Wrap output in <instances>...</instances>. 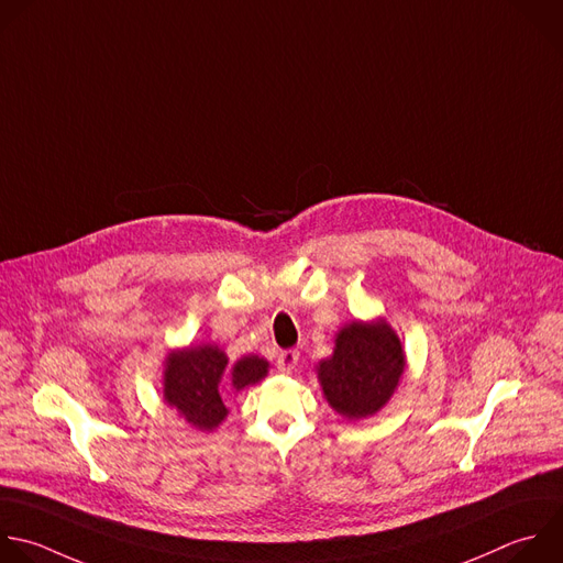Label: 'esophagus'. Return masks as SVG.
I'll use <instances>...</instances> for the list:
<instances>
[{"mask_svg":"<svg viewBox=\"0 0 563 563\" xmlns=\"http://www.w3.org/2000/svg\"><path fill=\"white\" fill-rule=\"evenodd\" d=\"M296 364H298V351L296 349H287V351L278 353V368L280 371L289 373Z\"/></svg>","mask_w":563,"mask_h":563,"instance_id":"obj_1","label":"esophagus"}]
</instances>
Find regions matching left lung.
Masks as SVG:
<instances>
[{"instance_id": "left-lung-1", "label": "left lung", "mask_w": 563, "mask_h": 563, "mask_svg": "<svg viewBox=\"0 0 563 563\" xmlns=\"http://www.w3.org/2000/svg\"><path fill=\"white\" fill-rule=\"evenodd\" d=\"M405 366L402 342L387 320H355L338 331L331 357L316 371L329 407L349 420H362L391 400Z\"/></svg>"}]
</instances>
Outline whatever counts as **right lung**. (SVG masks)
Masks as SVG:
<instances>
[{
  "label": "right lung",
  "mask_w": 563,
  "mask_h": 563,
  "mask_svg": "<svg viewBox=\"0 0 563 563\" xmlns=\"http://www.w3.org/2000/svg\"><path fill=\"white\" fill-rule=\"evenodd\" d=\"M269 362L258 355H245L228 368V355L217 344H199L169 351L163 368V398L185 422L199 431H214L228 416L219 387L230 376L236 391L261 383Z\"/></svg>",
  "instance_id": "add662e5"
}]
</instances>
